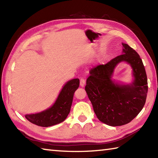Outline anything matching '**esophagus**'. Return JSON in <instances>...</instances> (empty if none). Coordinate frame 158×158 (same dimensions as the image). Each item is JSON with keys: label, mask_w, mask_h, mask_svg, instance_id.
Segmentation results:
<instances>
[{"label": "esophagus", "mask_w": 158, "mask_h": 158, "mask_svg": "<svg viewBox=\"0 0 158 158\" xmlns=\"http://www.w3.org/2000/svg\"><path fill=\"white\" fill-rule=\"evenodd\" d=\"M85 85V79L83 78H81V79H80V85H81V87H84Z\"/></svg>", "instance_id": "1"}]
</instances>
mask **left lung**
<instances>
[{"mask_svg":"<svg viewBox=\"0 0 158 158\" xmlns=\"http://www.w3.org/2000/svg\"><path fill=\"white\" fill-rule=\"evenodd\" d=\"M123 53L105 64L90 70L85 89L98 119L110 126L130 122L138 115L145 104L148 91L145 66L135 49L122 43ZM126 61L133 69L135 81L131 85H118L111 80L117 63Z\"/></svg>","mask_w":158,"mask_h":158,"instance_id":"8db88e82","label":"left lung"}]
</instances>
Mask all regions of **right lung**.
I'll return each mask as SVG.
<instances>
[{"label": "right lung", "mask_w": 158, "mask_h": 158, "mask_svg": "<svg viewBox=\"0 0 158 158\" xmlns=\"http://www.w3.org/2000/svg\"><path fill=\"white\" fill-rule=\"evenodd\" d=\"M79 79H74L67 82L52 107L39 113L26 115L30 122L42 127H49L62 122L70 113L74 93L79 88Z\"/></svg>", "instance_id": "right-lung-1"}]
</instances>
